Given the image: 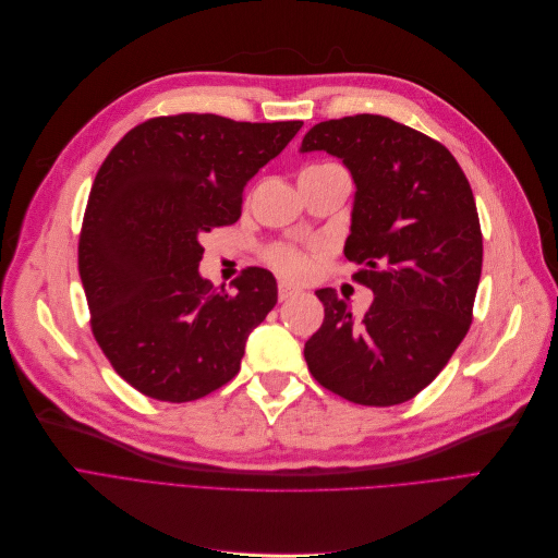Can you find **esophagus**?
<instances>
[{"mask_svg":"<svg viewBox=\"0 0 558 558\" xmlns=\"http://www.w3.org/2000/svg\"><path fill=\"white\" fill-rule=\"evenodd\" d=\"M295 295H300V288H295L293 283H288V281H279V300L281 302L295 298Z\"/></svg>","mask_w":558,"mask_h":558,"instance_id":"1","label":"esophagus"}]
</instances>
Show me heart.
Wrapping results in <instances>:
<instances>
[{"label": "heart", "mask_w": 558, "mask_h": 558, "mask_svg": "<svg viewBox=\"0 0 558 558\" xmlns=\"http://www.w3.org/2000/svg\"><path fill=\"white\" fill-rule=\"evenodd\" d=\"M315 168V166H313ZM323 256V247L311 245V247H298V245H275L265 252V260L277 272L290 279H304L313 272L315 260Z\"/></svg>", "instance_id": "b5f03b06"}]
</instances>
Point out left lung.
<instances>
[{
	"label": "left lung",
	"mask_w": 558,
	"mask_h": 558,
	"mask_svg": "<svg viewBox=\"0 0 558 558\" xmlns=\"http://www.w3.org/2000/svg\"><path fill=\"white\" fill-rule=\"evenodd\" d=\"M325 149L356 183L344 256L375 293L359 317L333 288L317 290L325 323L304 344L315 381L363 407L413 400L452 359L472 325L484 238L457 158L386 116L308 129L302 151Z\"/></svg>",
	"instance_id": "8db88e82"
}]
</instances>
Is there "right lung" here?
Wrapping results in <instances>:
<instances>
[{"mask_svg":"<svg viewBox=\"0 0 558 558\" xmlns=\"http://www.w3.org/2000/svg\"><path fill=\"white\" fill-rule=\"evenodd\" d=\"M304 122L214 113L149 118L104 158L78 233L90 329L116 373L158 402H193L231 381L277 281L247 268L199 277V238L241 218L245 183Z\"/></svg>","mask_w":558,"mask_h":558,"instance_id":"obj_1","label":"right lung"}]
</instances>
